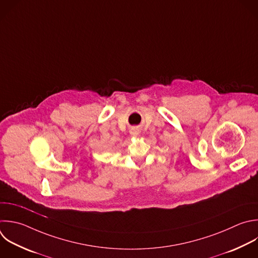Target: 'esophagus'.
<instances>
[{
    "mask_svg": "<svg viewBox=\"0 0 258 258\" xmlns=\"http://www.w3.org/2000/svg\"><path fill=\"white\" fill-rule=\"evenodd\" d=\"M130 133H131V136L134 137V138H137V137L140 135V132H139V130H137V128H132Z\"/></svg>",
    "mask_w": 258,
    "mask_h": 258,
    "instance_id": "esophagus-1",
    "label": "esophagus"
}]
</instances>
